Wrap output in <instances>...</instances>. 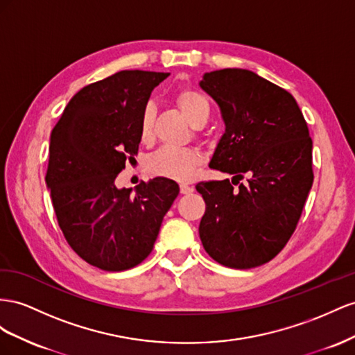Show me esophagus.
I'll return each mask as SVG.
<instances>
[{
	"label": "esophagus",
	"mask_w": 355,
	"mask_h": 355,
	"mask_svg": "<svg viewBox=\"0 0 355 355\" xmlns=\"http://www.w3.org/2000/svg\"><path fill=\"white\" fill-rule=\"evenodd\" d=\"M195 189H193V186H189V184H186V183H181L180 184V191L183 195H189V193H191V191H193Z\"/></svg>",
	"instance_id": "1"
}]
</instances>
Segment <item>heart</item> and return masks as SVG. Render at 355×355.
Wrapping results in <instances>:
<instances>
[{
  "mask_svg": "<svg viewBox=\"0 0 355 355\" xmlns=\"http://www.w3.org/2000/svg\"><path fill=\"white\" fill-rule=\"evenodd\" d=\"M174 103L181 113L195 128L204 126L211 116L209 99L196 89H181L174 95ZM156 110L147 104L139 117V138L148 144L155 137ZM202 164V155L198 148L164 147L151 155L147 160L150 174L171 180H187Z\"/></svg>",
  "mask_w": 355,
  "mask_h": 355,
  "instance_id": "1",
  "label": "heart"
}]
</instances>
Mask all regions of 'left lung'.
Listing matches in <instances>:
<instances>
[{"label": "left lung", "mask_w": 355, "mask_h": 355, "mask_svg": "<svg viewBox=\"0 0 355 355\" xmlns=\"http://www.w3.org/2000/svg\"><path fill=\"white\" fill-rule=\"evenodd\" d=\"M199 85L226 125L209 168L234 175L196 184L207 205L202 245L223 266L265 265L296 230L312 187L308 125L291 94L252 71H212Z\"/></svg>", "instance_id": "1"}]
</instances>
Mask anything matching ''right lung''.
<instances>
[{"instance_id":"1","label":"right lung","mask_w":355,"mask_h":355,"mask_svg":"<svg viewBox=\"0 0 355 355\" xmlns=\"http://www.w3.org/2000/svg\"><path fill=\"white\" fill-rule=\"evenodd\" d=\"M169 73L126 69L71 98L50 135L46 183L58 225L77 254L108 272L139 265L178 196L157 177L132 189L114 181L139 146V117L151 90Z\"/></svg>"}]
</instances>
